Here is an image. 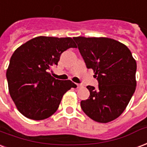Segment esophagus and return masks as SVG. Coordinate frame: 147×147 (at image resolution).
Segmentation results:
<instances>
[{
    "label": "esophagus",
    "mask_w": 147,
    "mask_h": 147,
    "mask_svg": "<svg viewBox=\"0 0 147 147\" xmlns=\"http://www.w3.org/2000/svg\"><path fill=\"white\" fill-rule=\"evenodd\" d=\"M76 85H77V88L82 87V84H76Z\"/></svg>",
    "instance_id": "34e87169"
}]
</instances>
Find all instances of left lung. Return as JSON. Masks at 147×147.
<instances>
[{"instance_id": "1", "label": "left lung", "mask_w": 147, "mask_h": 147, "mask_svg": "<svg viewBox=\"0 0 147 147\" xmlns=\"http://www.w3.org/2000/svg\"><path fill=\"white\" fill-rule=\"evenodd\" d=\"M86 68H92L98 87L88 86L90 97L81 107L95 121L107 123L119 117L136 86V62L123 43L106 37H74Z\"/></svg>"}]
</instances>
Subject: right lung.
<instances>
[{"label":"right lung","mask_w":147,"mask_h":147,"mask_svg":"<svg viewBox=\"0 0 147 147\" xmlns=\"http://www.w3.org/2000/svg\"><path fill=\"white\" fill-rule=\"evenodd\" d=\"M76 48L70 37L38 36L14 52L6 72L11 97L25 117L43 120L57 110L63 95L77 86L71 80L54 79L50 73L60 56L68 48Z\"/></svg>","instance_id":"1"}]
</instances>
